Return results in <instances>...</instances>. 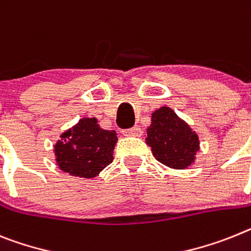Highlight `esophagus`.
Masks as SVG:
<instances>
[{
  "instance_id": "obj_1",
  "label": "esophagus",
  "mask_w": 251,
  "mask_h": 251,
  "mask_svg": "<svg viewBox=\"0 0 251 251\" xmlns=\"http://www.w3.org/2000/svg\"><path fill=\"white\" fill-rule=\"evenodd\" d=\"M123 134L124 136L140 137L141 134H142V130H141L140 127H132V128H128V129H124Z\"/></svg>"
}]
</instances>
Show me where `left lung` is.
<instances>
[{
	"instance_id": "8db88e82",
	"label": "left lung",
	"mask_w": 251,
	"mask_h": 251,
	"mask_svg": "<svg viewBox=\"0 0 251 251\" xmlns=\"http://www.w3.org/2000/svg\"><path fill=\"white\" fill-rule=\"evenodd\" d=\"M146 142L156 160L173 169L188 168L199 150L196 132L168 106L152 113Z\"/></svg>"
}]
</instances>
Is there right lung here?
Here are the masks:
<instances>
[{
	"label": "right lung",
	"mask_w": 251,
	"mask_h": 251,
	"mask_svg": "<svg viewBox=\"0 0 251 251\" xmlns=\"http://www.w3.org/2000/svg\"><path fill=\"white\" fill-rule=\"evenodd\" d=\"M117 140L115 130L101 129L95 118H83L55 143L59 169L80 177L96 176L113 161Z\"/></svg>",
	"instance_id": "add662e5"
}]
</instances>
